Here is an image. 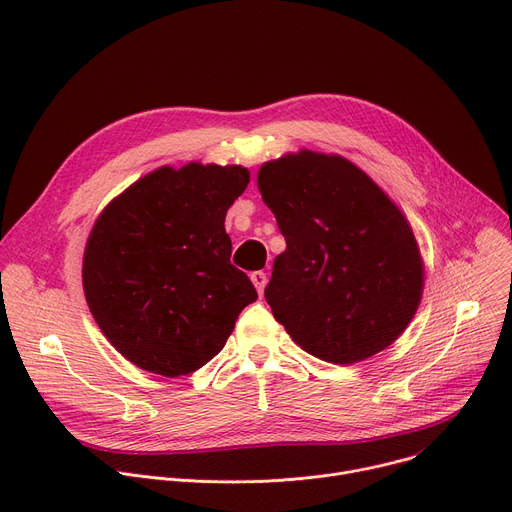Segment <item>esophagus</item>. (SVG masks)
Returning a JSON list of instances; mask_svg holds the SVG:
<instances>
[{
	"mask_svg": "<svg viewBox=\"0 0 512 512\" xmlns=\"http://www.w3.org/2000/svg\"><path fill=\"white\" fill-rule=\"evenodd\" d=\"M251 280H253L257 292L263 294V288H265V284H267V276H265L263 272H253V274H251Z\"/></svg>",
	"mask_w": 512,
	"mask_h": 512,
	"instance_id": "1",
	"label": "esophagus"
}]
</instances>
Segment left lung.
<instances>
[{"instance_id": "1", "label": "left lung", "mask_w": 512, "mask_h": 512, "mask_svg": "<svg viewBox=\"0 0 512 512\" xmlns=\"http://www.w3.org/2000/svg\"><path fill=\"white\" fill-rule=\"evenodd\" d=\"M286 251L265 301L309 355L351 365L407 330L423 292V261L402 211L340 155L288 153L257 174Z\"/></svg>"}]
</instances>
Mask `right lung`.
Listing matches in <instances>:
<instances>
[{"instance_id":"obj_1","label":"right lung","mask_w":512,"mask_h":512,"mask_svg":"<svg viewBox=\"0 0 512 512\" xmlns=\"http://www.w3.org/2000/svg\"><path fill=\"white\" fill-rule=\"evenodd\" d=\"M249 178L242 166H164L101 211L85 247L83 288L97 326L130 363L166 378L197 371L257 299L230 263L224 228Z\"/></svg>"}]
</instances>
